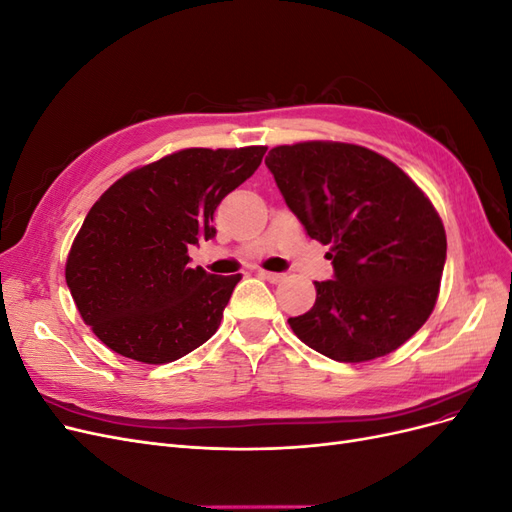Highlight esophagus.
<instances>
[{"label": "esophagus", "instance_id": "obj_1", "mask_svg": "<svg viewBox=\"0 0 512 512\" xmlns=\"http://www.w3.org/2000/svg\"><path fill=\"white\" fill-rule=\"evenodd\" d=\"M258 275L262 277V280H267V282H271V284H280L282 280H284V273H273V271H265V269H260L258 271Z\"/></svg>", "mask_w": 512, "mask_h": 512}]
</instances>
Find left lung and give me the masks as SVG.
I'll return each mask as SVG.
<instances>
[{
    "instance_id": "obj_1",
    "label": "left lung",
    "mask_w": 512,
    "mask_h": 512,
    "mask_svg": "<svg viewBox=\"0 0 512 512\" xmlns=\"http://www.w3.org/2000/svg\"><path fill=\"white\" fill-rule=\"evenodd\" d=\"M267 166L307 235L331 245L335 277L288 318L303 344L339 363L397 350L436 307L446 232L429 196L389 158L361 145L273 147Z\"/></svg>"
}]
</instances>
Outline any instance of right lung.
Returning <instances> with one entry per match:
<instances>
[{"mask_svg": "<svg viewBox=\"0 0 512 512\" xmlns=\"http://www.w3.org/2000/svg\"><path fill=\"white\" fill-rule=\"evenodd\" d=\"M267 147H190L138 166L89 209L66 260L76 309L104 346L138 363H173L220 329L241 280L192 269L222 198L254 175Z\"/></svg>", "mask_w": 512, "mask_h": 512, "instance_id": "add662e5", "label": "right lung"}]
</instances>
